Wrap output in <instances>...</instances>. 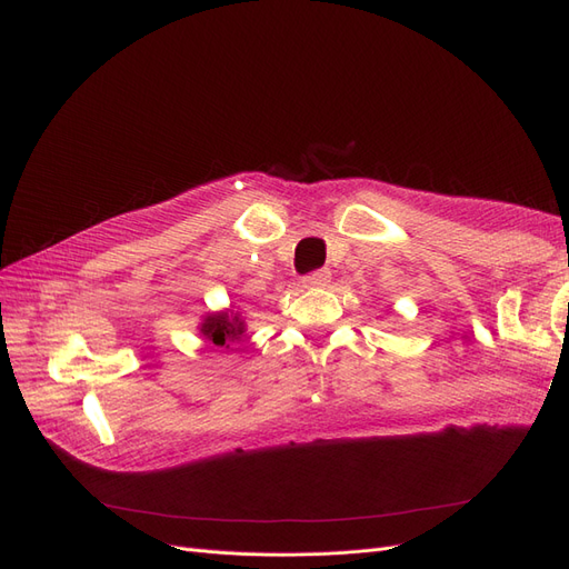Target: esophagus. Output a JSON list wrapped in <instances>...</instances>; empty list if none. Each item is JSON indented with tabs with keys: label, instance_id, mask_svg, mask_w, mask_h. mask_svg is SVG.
<instances>
[{
	"label": "esophagus",
	"instance_id": "34e87169",
	"mask_svg": "<svg viewBox=\"0 0 569 569\" xmlns=\"http://www.w3.org/2000/svg\"><path fill=\"white\" fill-rule=\"evenodd\" d=\"M330 278H332L330 270H327V268H320V270L308 272L301 282H303V287H325L327 282H330Z\"/></svg>",
	"mask_w": 569,
	"mask_h": 569
}]
</instances>
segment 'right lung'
<instances>
[{
  "label": "right lung",
  "mask_w": 569,
  "mask_h": 569,
  "mask_svg": "<svg viewBox=\"0 0 569 569\" xmlns=\"http://www.w3.org/2000/svg\"><path fill=\"white\" fill-rule=\"evenodd\" d=\"M199 332L203 335V339L216 343V347L230 349V343L242 341V335L247 332V325L237 313L220 311V313L206 316L199 327Z\"/></svg>",
  "instance_id": "add662e5"
}]
</instances>
